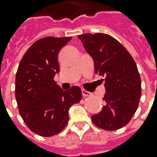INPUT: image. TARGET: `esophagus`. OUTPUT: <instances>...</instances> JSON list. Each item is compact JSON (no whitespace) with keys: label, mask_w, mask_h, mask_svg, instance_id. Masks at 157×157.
<instances>
[{"label":"esophagus","mask_w":157,"mask_h":157,"mask_svg":"<svg viewBox=\"0 0 157 157\" xmlns=\"http://www.w3.org/2000/svg\"><path fill=\"white\" fill-rule=\"evenodd\" d=\"M82 96H83V97H87V96H89V95H91L90 92L85 90V89H82Z\"/></svg>","instance_id":"esophagus-1"}]
</instances>
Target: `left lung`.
Instances as JSON below:
<instances>
[{
  "label": "left lung",
  "mask_w": 157,
  "mask_h": 157,
  "mask_svg": "<svg viewBox=\"0 0 157 157\" xmlns=\"http://www.w3.org/2000/svg\"><path fill=\"white\" fill-rule=\"evenodd\" d=\"M92 57L95 74L104 76L106 105L91 116L97 127L116 130L128 123L141 97V77L131 55L119 41L106 34L78 35Z\"/></svg>",
  "instance_id": "obj_1"
}]
</instances>
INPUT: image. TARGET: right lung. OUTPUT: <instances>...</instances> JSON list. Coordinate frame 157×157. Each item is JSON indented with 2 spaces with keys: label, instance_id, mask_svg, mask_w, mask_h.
<instances>
[{
  "label": "right lung",
  "instance_id": "obj_1",
  "mask_svg": "<svg viewBox=\"0 0 157 157\" xmlns=\"http://www.w3.org/2000/svg\"><path fill=\"white\" fill-rule=\"evenodd\" d=\"M72 37H45L30 47L21 60L15 76V99L26 125L41 136L61 132L68 122L70 107L82 99L73 86L62 90L55 82L59 73L58 54Z\"/></svg>",
  "mask_w": 157,
  "mask_h": 157
}]
</instances>
